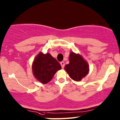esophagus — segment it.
<instances>
[{"label":"esophagus","instance_id":"esophagus-1","mask_svg":"<svg viewBox=\"0 0 120 120\" xmlns=\"http://www.w3.org/2000/svg\"><path fill=\"white\" fill-rule=\"evenodd\" d=\"M60 64H61V68H64V66H65V63H64V61H61V62H60Z\"/></svg>","mask_w":120,"mask_h":120}]
</instances>
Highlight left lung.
I'll return each mask as SVG.
<instances>
[{"label":"left lung","instance_id":"obj_1","mask_svg":"<svg viewBox=\"0 0 120 120\" xmlns=\"http://www.w3.org/2000/svg\"><path fill=\"white\" fill-rule=\"evenodd\" d=\"M65 69L71 78L77 81L86 76L89 72L87 62L80 55L72 52L69 55V63L65 65Z\"/></svg>","mask_w":120,"mask_h":120}]
</instances>
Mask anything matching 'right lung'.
Returning <instances> with one entry per match:
<instances>
[{
	"label": "right lung",
	"instance_id": "right-lung-1",
	"mask_svg": "<svg viewBox=\"0 0 120 120\" xmlns=\"http://www.w3.org/2000/svg\"><path fill=\"white\" fill-rule=\"evenodd\" d=\"M61 68L59 63L49 53L41 52L36 56L32 64L34 76L43 84L51 81L55 73Z\"/></svg>",
	"mask_w": 120,
	"mask_h": 120
}]
</instances>
